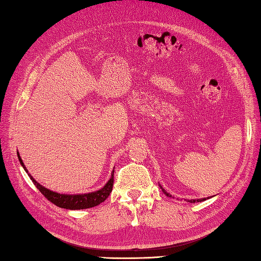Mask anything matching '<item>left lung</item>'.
Masks as SVG:
<instances>
[{"mask_svg":"<svg viewBox=\"0 0 261 261\" xmlns=\"http://www.w3.org/2000/svg\"><path fill=\"white\" fill-rule=\"evenodd\" d=\"M160 186V188H162V191L164 192V194H165V195H167L168 197H173V196H171L170 195V194L169 193H167V192H166L165 190H164V188H163V186L162 185H159ZM174 198V197H173ZM208 198V197H207ZM205 199H206V198H197V199H190V201H188V202H191V203H195V202H203V201H205Z\"/></svg>","mask_w":261,"mask_h":261,"instance_id":"obj_1","label":"left lung"}]
</instances>
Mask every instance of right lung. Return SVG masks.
Masks as SVG:
<instances>
[{
    "instance_id": "obj_1",
    "label": "right lung",
    "mask_w": 261,
    "mask_h": 261,
    "mask_svg": "<svg viewBox=\"0 0 261 261\" xmlns=\"http://www.w3.org/2000/svg\"><path fill=\"white\" fill-rule=\"evenodd\" d=\"M18 153V158L19 162L21 164L22 167L27 171V174L29 175L30 179L32 180L33 184L36 185L39 191L43 194L47 199H49L53 204L57 205L59 207H63L66 210H84V208H90L97 206V205L104 202L110 195V193L112 192V187H113V178H114V169L111 174L110 179L108 180L107 184H105L101 190L95 191V192H91V193H85V194H60L57 192H53L50 190H48L45 186H42L39 184V182L33 178V177L28 173V169L25 168V166L22 162V159L20 157L19 151Z\"/></svg>"
}]
</instances>
